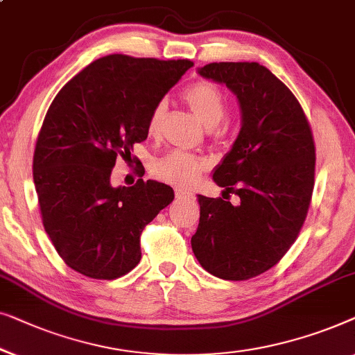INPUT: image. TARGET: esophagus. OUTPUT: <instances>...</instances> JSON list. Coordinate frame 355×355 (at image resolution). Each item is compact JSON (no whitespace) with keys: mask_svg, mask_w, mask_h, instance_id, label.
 I'll return each mask as SVG.
<instances>
[{"mask_svg":"<svg viewBox=\"0 0 355 355\" xmlns=\"http://www.w3.org/2000/svg\"><path fill=\"white\" fill-rule=\"evenodd\" d=\"M175 198L177 199H193L194 194L189 193V191H183V189H175Z\"/></svg>","mask_w":355,"mask_h":355,"instance_id":"1","label":"esophagus"}]
</instances>
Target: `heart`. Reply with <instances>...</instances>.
I'll use <instances>...</instances> for the list:
<instances>
[{"mask_svg": "<svg viewBox=\"0 0 355 355\" xmlns=\"http://www.w3.org/2000/svg\"><path fill=\"white\" fill-rule=\"evenodd\" d=\"M184 101L189 104L194 114L199 117L204 125L212 128L223 121L227 114V99L223 93L214 83L198 82L187 88ZM167 112V101L161 99L153 107L148 119V133L151 137L161 132L164 117ZM207 167L206 159L194 156L184 151H172L166 156L159 157L153 164V172L164 182L184 188L194 183Z\"/></svg>", "mask_w": 355, "mask_h": 355, "instance_id": "obj_1", "label": "heart"}]
</instances>
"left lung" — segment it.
Here are the masks:
<instances>
[{"instance_id": "8db88e82", "label": "left lung", "mask_w": 355, "mask_h": 355, "mask_svg": "<svg viewBox=\"0 0 355 355\" xmlns=\"http://www.w3.org/2000/svg\"><path fill=\"white\" fill-rule=\"evenodd\" d=\"M198 72L239 101L243 125L214 182L241 202L199 194L191 248L209 273L241 282L270 270L296 241L311 206L315 144L301 104L267 67L212 62Z\"/></svg>"}]
</instances>
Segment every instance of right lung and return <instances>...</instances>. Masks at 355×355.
Returning <instances> with one entry per match:
<instances>
[{
	"mask_svg": "<svg viewBox=\"0 0 355 355\" xmlns=\"http://www.w3.org/2000/svg\"><path fill=\"white\" fill-rule=\"evenodd\" d=\"M193 67L111 54L89 64L53 99L33 153L44 232L72 270L116 279L138 266L144 227L173 201L167 184L139 178L114 188L117 157L148 138L157 101ZM135 161V159H133Z\"/></svg>",
	"mask_w": 355,
	"mask_h": 355,
	"instance_id": "obj_1",
	"label": "right lung"
}]
</instances>
